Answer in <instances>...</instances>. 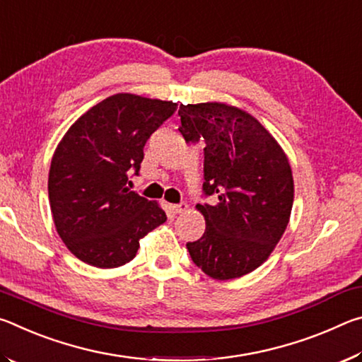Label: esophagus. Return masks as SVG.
<instances>
[{
	"label": "esophagus",
	"mask_w": 362,
	"mask_h": 362,
	"mask_svg": "<svg viewBox=\"0 0 362 362\" xmlns=\"http://www.w3.org/2000/svg\"><path fill=\"white\" fill-rule=\"evenodd\" d=\"M187 209H188V204H185V203H180V204H174L173 206V211L175 214H183V212H187Z\"/></svg>",
	"instance_id": "obj_1"
}]
</instances>
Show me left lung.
Here are the masks:
<instances>
[{
	"instance_id": "1",
	"label": "left lung",
	"mask_w": 362,
	"mask_h": 362,
	"mask_svg": "<svg viewBox=\"0 0 362 362\" xmlns=\"http://www.w3.org/2000/svg\"><path fill=\"white\" fill-rule=\"evenodd\" d=\"M183 139L203 137L206 196L198 204L206 231L187 243L196 267L214 279L254 272L276 247L289 223L293 179L289 159L274 137L244 110L220 102L180 105Z\"/></svg>"
}]
</instances>
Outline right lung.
Wrapping results in <instances>:
<instances>
[{"instance_id":"obj_1","label":"right lung","mask_w":362,"mask_h":362,"mask_svg":"<svg viewBox=\"0 0 362 362\" xmlns=\"http://www.w3.org/2000/svg\"><path fill=\"white\" fill-rule=\"evenodd\" d=\"M177 103L115 94L73 122L54 151L49 203L54 225L79 260L97 268L131 262L139 241L166 222L155 201L127 188L139 174L146 140Z\"/></svg>"}]
</instances>
